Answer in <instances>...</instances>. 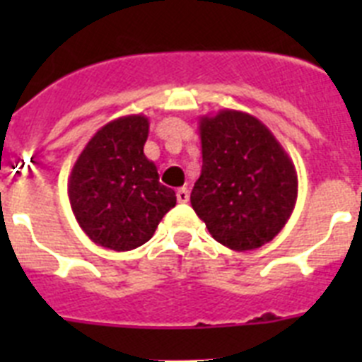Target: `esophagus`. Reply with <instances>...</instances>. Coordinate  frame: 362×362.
I'll return each mask as SVG.
<instances>
[{
  "label": "esophagus",
  "mask_w": 362,
  "mask_h": 362,
  "mask_svg": "<svg viewBox=\"0 0 362 362\" xmlns=\"http://www.w3.org/2000/svg\"><path fill=\"white\" fill-rule=\"evenodd\" d=\"M175 196H177V201L179 203H187L188 199H190V194H188V188H179L177 192H175Z\"/></svg>",
  "instance_id": "1"
}]
</instances>
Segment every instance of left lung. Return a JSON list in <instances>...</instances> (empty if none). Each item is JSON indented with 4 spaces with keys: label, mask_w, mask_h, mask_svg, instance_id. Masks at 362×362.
Here are the masks:
<instances>
[{
    "label": "left lung",
    "mask_w": 362,
    "mask_h": 362,
    "mask_svg": "<svg viewBox=\"0 0 362 362\" xmlns=\"http://www.w3.org/2000/svg\"><path fill=\"white\" fill-rule=\"evenodd\" d=\"M199 136L203 166L192 209L230 250L270 243L297 201V172L286 150L257 117L230 108L199 117Z\"/></svg>",
    "instance_id": "left-lung-1"
}]
</instances>
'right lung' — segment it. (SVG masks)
<instances>
[{"label": "right lung", "instance_id": "right-lung-1", "mask_svg": "<svg viewBox=\"0 0 362 362\" xmlns=\"http://www.w3.org/2000/svg\"><path fill=\"white\" fill-rule=\"evenodd\" d=\"M148 117L132 114L98 130L76 159L69 199L92 243L127 252L145 245L175 206V192L159 183L158 166L143 152Z\"/></svg>", "mask_w": 362, "mask_h": 362}]
</instances>
